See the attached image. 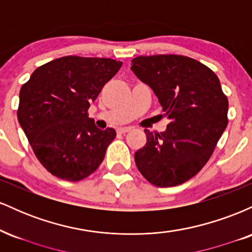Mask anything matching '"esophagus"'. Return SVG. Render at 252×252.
Instances as JSON below:
<instances>
[{
    "instance_id": "obj_1",
    "label": "esophagus",
    "mask_w": 252,
    "mask_h": 252,
    "mask_svg": "<svg viewBox=\"0 0 252 252\" xmlns=\"http://www.w3.org/2000/svg\"><path fill=\"white\" fill-rule=\"evenodd\" d=\"M131 128H120L118 129V132H121V134H126V132H129Z\"/></svg>"
}]
</instances>
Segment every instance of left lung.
<instances>
[{
    "instance_id": "obj_1",
    "label": "left lung",
    "mask_w": 252,
    "mask_h": 252,
    "mask_svg": "<svg viewBox=\"0 0 252 252\" xmlns=\"http://www.w3.org/2000/svg\"><path fill=\"white\" fill-rule=\"evenodd\" d=\"M131 63L169 118L163 132L144 130L147 143L135 153L136 166L154 186H178L212 156L227 126V97L215 72L189 57L140 56Z\"/></svg>"
}]
</instances>
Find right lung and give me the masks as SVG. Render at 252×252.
I'll list each match as a JSON object with an SVG mask.
<instances>
[{
  "mask_svg": "<svg viewBox=\"0 0 252 252\" xmlns=\"http://www.w3.org/2000/svg\"><path fill=\"white\" fill-rule=\"evenodd\" d=\"M121 66L109 58L63 57L37 67L22 85L17 120L51 174L79 181L102 163L116 131L98 129L88 110Z\"/></svg>",
  "mask_w": 252,
  "mask_h": 252,
  "instance_id": "add662e5",
  "label": "right lung"
}]
</instances>
